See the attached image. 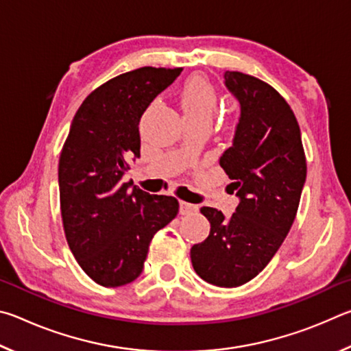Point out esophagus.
I'll return each mask as SVG.
<instances>
[{
	"label": "esophagus",
	"mask_w": 351,
	"mask_h": 351,
	"mask_svg": "<svg viewBox=\"0 0 351 351\" xmlns=\"http://www.w3.org/2000/svg\"><path fill=\"white\" fill-rule=\"evenodd\" d=\"M197 210H198L197 204L186 203V201H181V203H180V213H181V215H187V213H192V212H197Z\"/></svg>",
	"instance_id": "obj_1"
}]
</instances>
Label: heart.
I'll use <instances>...</instances> for the list:
<instances>
[{"mask_svg": "<svg viewBox=\"0 0 351 351\" xmlns=\"http://www.w3.org/2000/svg\"><path fill=\"white\" fill-rule=\"evenodd\" d=\"M181 108L186 121H212L215 114L218 96L212 83L201 75H193L184 83Z\"/></svg>", "mask_w": 351, "mask_h": 351, "instance_id": "b5f03b06", "label": "heart"}]
</instances>
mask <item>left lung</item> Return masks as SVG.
<instances>
[{
  "instance_id": "left-lung-1",
  "label": "left lung",
  "mask_w": 351,
  "mask_h": 351,
  "mask_svg": "<svg viewBox=\"0 0 351 351\" xmlns=\"http://www.w3.org/2000/svg\"><path fill=\"white\" fill-rule=\"evenodd\" d=\"M224 86L240 105L232 145L219 165L234 182L239 206L229 218L203 207L210 234L190 249L193 269L203 280L234 288L266 268L294 223L306 161L293 110L268 83L226 71Z\"/></svg>"
}]
</instances>
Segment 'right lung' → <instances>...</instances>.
Here are the masks:
<instances>
[{
    "mask_svg": "<svg viewBox=\"0 0 351 351\" xmlns=\"http://www.w3.org/2000/svg\"><path fill=\"white\" fill-rule=\"evenodd\" d=\"M181 68H139L104 83L71 123L58 162L64 235L80 268L102 287L136 280L153 235L178 213V201L122 182L141 158L139 121Z\"/></svg>",
    "mask_w": 351,
    "mask_h": 351,
    "instance_id": "1",
    "label": "right lung"
}]
</instances>
